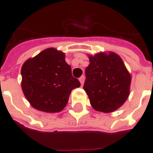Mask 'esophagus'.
Here are the masks:
<instances>
[{
    "mask_svg": "<svg viewBox=\"0 0 153 153\" xmlns=\"http://www.w3.org/2000/svg\"><path fill=\"white\" fill-rule=\"evenodd\" d=\"M84 80H85V77L83 76V75L79 78V82H80V83L82 84V85H83V83H84Z\"/></svg>",
    "mask_w": 153,
    "mask_h": 153,
    "instance_id": "obj_1",
    "label": "esophagus"
}]
</instances>
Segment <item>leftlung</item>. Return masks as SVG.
Masks as SVG:
<instances>
[{
    "mask_svg": "<svg viewBox=\"0 0 153 153\" xmlns=\"http://www.w3.org/2000/svg\"><path fill=\"white\" fill-rule=\"evenodd\" d=\"M89 65L85 70L83 89L90 104L97 111H115L126 102L129 95L131 74L115 52H99L88 56Z\"/></svg>",
    "mask_w": 153,
    "mask_h": 153,
    "instance_id": "left-lung-1",
    "label": "left lung"
}]
</instances>
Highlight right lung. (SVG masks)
Wrapping results in <instances>:
<instances>
[{
    "instance_id": "right-lung-1",
    "label": "right lung",
    "mask_w": 153,
    "mask_h": 153,
    "mask_svg": "<svg viewBox=\"0 0 153 153\" xmlns=\"http://www.w3.org/2000/svg\"><path fill=\"white\" fill-rule=\"evenodd\" d=\"M23 93L33 108L47 113L60 112L65 107L74 88L80 87L71 74L64 52L45 49L29 58L21 68Z\"/></svg>"
}]
</instances>
